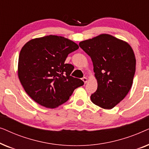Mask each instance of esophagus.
<instances>
[{
  "instance_id": "obj_1",
  "label": "esophagus",
  "mask_w": 149,
  "mask_h": 149,
  "mask_svg": "<svg viewBox=\"0 0 149 149\" xmlns=\"http://www.w3.org/2000/svg\"><path fill=\"white\" fill-rule=\"evenodd\" d=\"M82 80L85 83H86L87 82V77H83V78L82 79Z\"/></svg>"
}]
</instances>
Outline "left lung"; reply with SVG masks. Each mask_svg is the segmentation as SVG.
Segmentation results:
<instances>
[{
  "instance_id": "1",
  "label": "left lung",
  "mask_w": 149,
  "mask_h": 149,
  "mask_svg": "<svg viewBox=\"0 0 149 149\" xmlns=\"http://www.w3.org/2000/svg\"><path fill=\"white\" fill-rule=\"evenodd\" d=\"M90 56L97 88L91 95L94 104L111 109L124 99L131 89L136 71L134 51L127 42L102 34L79 42Z\"/></svg>"
}]
</instances>
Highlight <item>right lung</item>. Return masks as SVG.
Here are the masks:
<instances>
[{
	"instance_id": "1",
	"label": "right lung",
	"mask_w": 149,
	"mask_h": 149,
	"mask_svg": "<svg viewBox=\"0 0 149 149\" xmlns=\"http://www.w3.org/2000/svg\"><path fill=\"white\" fill-rule=\"evenodd\" d=\"M78 49L72 40L56 35L34 38L24 45L19 56L18 77L34 101L54 109L84 84L70 76L74 66L65 63L68 55Z\"/></svg>"
}]
</instances>
